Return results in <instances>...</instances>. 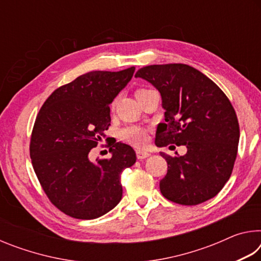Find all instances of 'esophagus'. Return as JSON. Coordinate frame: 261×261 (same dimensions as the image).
I'll list each match as a JSON object with an SVG mask.
<instances>
[{
  "instance_id": "esophagus-1",
  "label": "esophagus",
  "mask_w": 261,
  "mask_h": 261,
  "mask_svg": "<svg viewBox=\"0 0 261 261\" xmlns=\"http://www.w3.org/2000/svg\"><path fill=\"white\" fill-rule=\"evenodd\" d=\"M136 154H137V158H138L139 160H143V159H146V158H148L149 155H151V154H149L148 152L141 151V149H137Z\"/></svg>"
}]
</instances>
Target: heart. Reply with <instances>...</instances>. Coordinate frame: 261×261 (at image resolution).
<instances>
[{
	"label": "heart",
	"instance_id": "1",
	"mask_svg": "<svg viewBox=\"0 0 261 261\" xmlns=\"http://www.w3.org/2000/svg\"><path fill=\"white\" fill-rule=\"evenodd\" d=\"M149 91L151 90H147V88H138L136 91V98H138L141 94L147 93ZM114 105L115 102L113 103V107ZM120 138L125 143L132 145V146L139 147L143 146L145 141H146V131L139 126H127L120 131Z\"/></svg>",
	"mask_w": 261,
	"mask_h": 261
}]
</instances>
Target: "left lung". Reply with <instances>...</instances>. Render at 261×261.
<instances>
[{
    "instance_id": "obj_1",
    "label": "left lung",
    "mask_w": 261,
    "mask_h": 261,
    "mask_svg": "<svg viewBox=\"0 0 261 261\" xmlns=\"http://www.w3.org/2000/svg\"><path fill=\"white\" fill-rule=\"evenodd\" d=\"M160 92L166 123L158 125L155 145H184V155L160 153L168 163L160 191L168 200L198 205L215 197L232 173L240 125L230 101L211 79L187 64H155L137 71ZM177 154V152H176Z\"/></svg>"
}]
</instances>
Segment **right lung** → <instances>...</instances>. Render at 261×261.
I'll use <instances>...</instances> for the list:
<instances>
[{
	"label": "right lung",
	"instance_id": "right-lung-1",
	"mask_svg": "<svg viewBox=\"0 0 261 261\" xmlns=\"http://www.w3.org/2000/svg\"><path fill=\"white\" fill-rule=\"evenodd\" d=\"M135 67L91 71L50 94L35 118L30 155L51 204L74 219L108 213L122 199L121 174L135 165L134 148L116 143L112 156L92 162L88 153L106 137L109 105L131 81Z\"/></svg>",
	"mask_w": 261,
	"mask_h": 261
}]
</instances>
